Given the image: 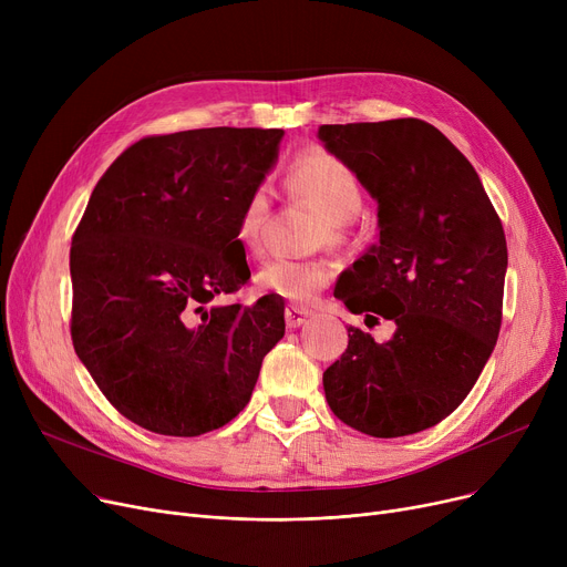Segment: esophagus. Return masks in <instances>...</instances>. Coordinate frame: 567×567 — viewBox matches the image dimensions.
I'll use <instances>...</instances> for the list:
<instances>
[{
  "instance_id": "esophagus-1",
  "label": "esophagus",
  "mask_w": 567,
  "mask_h": 567,
  "mask_svg": "<svg viewBox=\"0 0 567 567\" xmlns=\"http://www.w3.org/2000/svg\"><path fill=\"white\" fill-rule=\"evenodd\" d=\"M308 317H312L310 308H303V306H287L285 308V319H287L289 329H299V326H303L308 321Z\"/></svg>"
}]
</instances>
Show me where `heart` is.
Segmentation results:
<instances>
[{"instance_id":"b5f03b06","label":"heart","mask_w":567,"mask_h":567,"mask_svg":"<svg viewBox=\"0 0 567 567\" xmlns=\"http://www.w3.org/2000/svg\"><path fill=\"white\" fill-rule=\"evenodd\" d=\"M285 188L291 197L306 199L323 214L319 238L329 244L342 241L347 225L363 212L365 188L342 161L329 154H303L293 161ZM274 195L271 188L257 186L236 223L238 244L246 252L259 257L264 250V229L271 216ZM331 282V266L323 259H293L276 257L266 261L257 271V287L266 293L280 296L293 303H308Z\"/></svg>"}]
</instances>
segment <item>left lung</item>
Instances as JSON below:
<instances>
[{
  "label": "left lung",
  "mask_w": 567,
  "mask_h": 567,
  "mask_svg": "<svg viewBox=\"0 0 567 567\" xmlns=\"http://www.w3.org/2000/svg\"><path fill=\"white\" fill-rule=\"evenodd\" d=\"M319 137L379 202V244L336 296L365 323H395L383 344L349 326L323 372L326 402L377 439L423 432L464 402L494 351L508 268L501 218L473 165L423 118L326 124Z\"/></svg>",
  "instance_id": "obj_1"
}]
</instances>
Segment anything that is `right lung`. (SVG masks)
I'll use <instances>...</instances> for the list:
<instances>
[{"instance_id": "obj_1", "label": "right lung", "mask_w": 567, "mask_h": 567, "mask_svg": "<svg viewBox=\"0 0 567 567\" xmlns=\"http://www.w3.org/2000/svg\"><path fill=\"white\" fill-rule=\"evenodd\" d=\"M282 135L142 137L89 197L71 246L73 347L107 402L148 432L199 436L227 425L285 336L280 296L225 303L250 280L236 223Z\"/></svg>"}]
</instances>
